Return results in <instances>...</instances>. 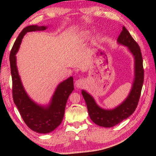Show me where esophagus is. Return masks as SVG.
Listing matches in <instances>:
<instances>
[{"label": "esophagus", "instance_id": "obj_1", "mask_svg": "<svg viewBox=\"0 0 156 156\" xmlns=\"http://www.w3.org/2000/svg\"><path fill=\"white\" fill-rule=\"evenodd\" d=\"M84 84V80L83 79H78V80H77L76 81L75 83V85L77 88H80L81 87H83V85Z\"/></svg>", "mask_w": 156, "mask_h": 156}]
</instances>
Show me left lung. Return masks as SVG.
I'll list each match as a JSON object with an SVG mask.
<instances>
[{
  "label": "left lung",
  "mask_w": 156,
  "mask_h": 156,
  "mask_svg": "<svg viewBox=\"0 0 156 156\" xmlns=\"http://www.w3.org/2000/svg\"><path fill=\"white\" fill-rule=\"evenodd\" d=\"M117 41L119 44L128 47L135 59V78L128 97L114 109H105L96 104L90 94L86 91L82 90L91 120L97 125L104 127H112L118 125L135 112L144 82L143 61L140 48L124 26Z\"/></svg>",
  "instance_id": "obj_1"
}]
</instances>
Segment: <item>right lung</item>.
<instances>
[{"mask_svg":"<svg viewBox=\"0 0 156 156\" xmlns=\"http://www.w3.org/2000/svg\"><path fill=\"white\" fill-rule=\"evenodd\" d=\"M45 26L30 25L23 30L16 40L10 52L9 61L12 78V95L15 105L21 117L31 130L40 133H47L58 126L65 114L68 98L73 90V78L69 77L60 83L47 107L38 105L31 100L25 91L16 66V54L22 39L30 31L45 30Z\"/></svg>","mask_w":156,"mask_h":156,"instance_id":"add662e5","label":"right lung"}]
</instances>
